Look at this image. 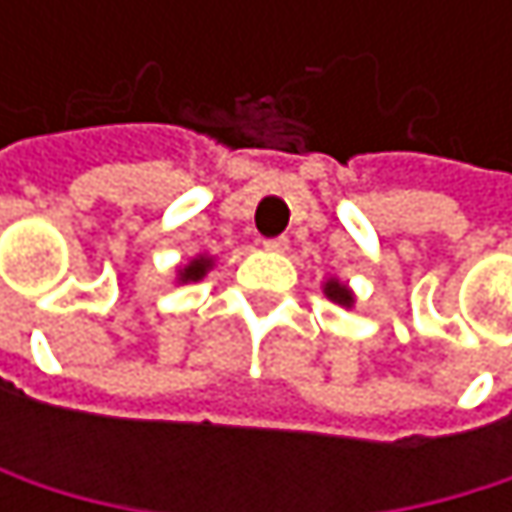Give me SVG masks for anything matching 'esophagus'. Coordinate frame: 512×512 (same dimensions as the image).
<instances>
[{
  "instance_id": "34e87169",
  "label": "esophagus",
  "mask_w": 512,
  "mask_h": 512,
  "mask_svg": "<svg viewBox=\"0 0 512 512\" xmlns=\"http://www.w3.org/2000/svg\"><path fill=\"white\" fill-rule=\"evenodd\" d=\"M290 240L287 237H272V240H263V249L266 252H287Z\"/></svg>"
}]
</instances>
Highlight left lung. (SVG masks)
I'll use <instances>...</instances> for the list:
<instances>
[{
	"instance_id": "1",
	"label": "left lung",
	"mask_w": 512,
	"mask_h": 512,
	"mask_svg": "<svg viewBox=\"0 0 512 512\" xmlns=\"http://www.w3.org/2000/svg\"><path fill=\"white\" fill-rule=\"evenodd\" d=\"M323 293L332 299V302H338V305H344V308H353V302H356V296H353V290L347 287V284H341L338 278H329L326 284H323Z\"/></svg>"
}]
</instances>
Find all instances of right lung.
Returning <instances> with one entry per match:
<instances>
[{
    "mask_svg": "<svg viewBox=\"0 0 512 512\" xmlns=\"http://www.w3.org/2000/svg\"><path fill=\"white\" fill-rule=\"evenodd\" d=\"M213 266V257L207 255H198L192 257L180 272H177V281H201L204 275H207V269Z\"/></svg>",
    "mask_w": 512,
    "mask_h": 512,
    "instance_id": "obj_1",
    "label": "right lung"
}]
</instances>
